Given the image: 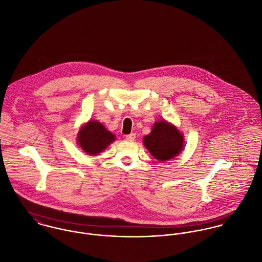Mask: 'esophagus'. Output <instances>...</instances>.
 Returning <instances> with one entry per match:
<instances>
[{
  "label": "esophagus",
  "instance_id": "esophagus-1",
  "mask_svg": "<svg viewBox=\"0 0 262 262\" xmlns=\"http://www.w3.org/2000/svg\"><path fill=\"white\" fill-rule=\"evenodd\" d=\"M135 138H136V134H135V133H131V134H128V135H126V139H127V140L133 141Z\"/></svg>",
  "mask_w": 262,
  "mask_h": 262
}]
</instances>
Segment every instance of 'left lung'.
I'll return each instance as SVG.
<instances>
[{"label":"left lung","instance_id":"left-lung-1","mask_svg":"<svg viewBox=\"0 0 262 262\" xmlns=\"http://www.w3.org/2000/svg\"><path fill=\"white\" fill-rule=\"evenodd\" d=\"M143 143L156 159L165 161L173 158L182 151L184 138L173 125L159 121L154 124L149 135L144 137Z\"/></svg>","mask_w":262,"mask_h":262}]
</instances>
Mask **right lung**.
Instances as JSON below:
<instances>
[{"label": "right lung", "instance_id": "add662e5", "mask_svg": "<svg viewBox=\"0 0 262 262\" xmlns=\"http://www.w3.org/2000/svg\"><path fill=\"white\" fill-rule=\"evenodd\" d=\"M78 144L90 155H97L115 140V135L109 132L98 121H90L78 132Z\"/></svg>", "mask_w": 262, "mask_h": 262}]
</instances>
